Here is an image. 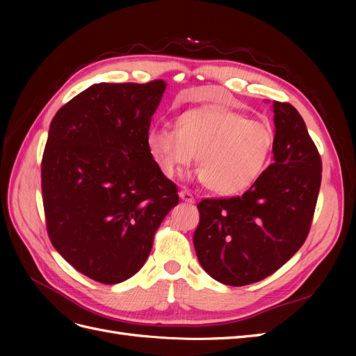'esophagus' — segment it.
<instances>
[{
  "instance_id": "1",
  "label": "esophagus",
  "mask_w": 356,
  "mask_h": 356,
  "mask_svg": "<svg viewBox=\"0 0 356 356\" xmlns=\"http://www.w3.org/2000/svg\"><path fill=\"white\" fill-rule=\"evenodd\" d=\"M179 197L184 200V202H187V203L195 202V196H193L188 190H181L179 191Z\"/></svg>"
}]
</instances>
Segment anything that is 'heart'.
I'll return each mask as SVG.
<instances>
[{
  "mask_svg": "<svg viewBox=\"0 0 356 356\" xmlns=\"http://www.w3.org/2000/svg\"><path fill=\"white\" fill-rule=\"evenodd\" d=\"M273 141L268 123L217 105L188 110L178 117L177 129L160 124L147 135L148 152L165 175L175 177L197 154L204 184L225 196L250 188L261 177Z\"/></svg>",
  "mask_w": 356,
  "mask_h": 356,
  "instance_id": "b5f03b06",
  "label": "heart"
}]
</instances>
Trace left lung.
<instances>
[{
	"mask_svg": "<svg viewBox=\"0 0 356 356\" xmlns=\"http://www.w3.org/2000/svg\"><path fill=\"white\" fill-rule=\"evenodd\" d=\"M273 163L242 196L203 199L193 243L215 281L243 286L273 275L305 243L319 195L322 160L305 120L273 102Z\"/></svg>",
	"mask_w": 356,
	"mask_h": 356,
	"instance_id": "8db88e82",
	"label": "left lung"
}]
</instances>
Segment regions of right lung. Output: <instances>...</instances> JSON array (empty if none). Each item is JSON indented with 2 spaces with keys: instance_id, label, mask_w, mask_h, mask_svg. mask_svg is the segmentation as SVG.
Segmentation results:
<instances>
[{
  "instance_id": "obj_1",
  "label": "right lung",
  "mask_w": 356,
  "mask_h": 356,
  "mask_svg": "<svg viewBox=\"0 0 356 356\" xmlns=\"http://www.w3.org/2000/svg\"><path fill=\"white\" fill-rule=\"evenodd\" d=\"M165 89L163 80L93 84L50 123L41 160L49 238L75 270L96 282L132 277L179 202L147 145Z\"/></svg>"
}]
</instances>
